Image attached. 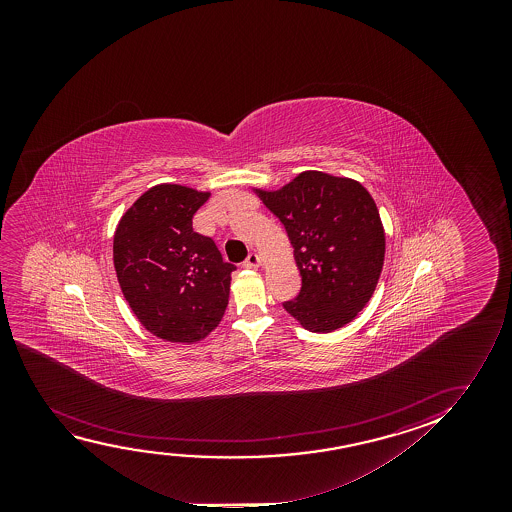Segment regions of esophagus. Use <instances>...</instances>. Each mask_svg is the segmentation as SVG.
I'll return each instance as SVG.
<instances>
[{
	"mask_svg": "<svg viewBox=\"0 0 512 512\" xmlns=\"http://www.w3.org/2000/svg\"><path fill=\"white\" fill-rule=\"evenodd\" d=\"M243 266L246 267V269H255V267L260 266V257L257 255V253H250L248 257H246L245 262H243Z\"/></svg>",
	"mask_w": 512,
	"mask_h": 512,
	"instance_id": "obj_1",
	"label": "esophagus"
}]
</instances>
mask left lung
<instances>
[{
    "label": "left lung",
    "mask_w": 512,
    "mask_h": 512,
    "mask_svg": "<svg viewBox=\"0 0 512 512\" xmlns=\"http://www.w3.org/2000/svg\"><path fill=\"white\" fill-rule=\"evenodd\" d=\"M285 225L302 287L283 308L311 332L350 323L369 302L385 260V229L362 183L304 171L280 190L255 189Z\"/></svg>",
    "instance_id": "obj_1"
}]
</instances>
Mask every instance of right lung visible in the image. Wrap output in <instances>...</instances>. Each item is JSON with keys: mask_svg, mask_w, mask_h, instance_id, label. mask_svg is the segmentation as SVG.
<instances>
[{"mask_svg": "<svg viewBox=\"0 0 512 512\" xmlns=\"http://www.w3.org/2000/svg\"><path fill=\"white\" fill-rule=\"evenodd\" d=\"M210 197L176 183L141 194L113 236L120 290L141 325L171 343H197L217 327L229 304L231 273L213 239L192 229Z\"/></svg>", "mask_w": 512, "mask_h": 512, "instance_id": "obj_1", "label": "right lung"}]
</instances>
